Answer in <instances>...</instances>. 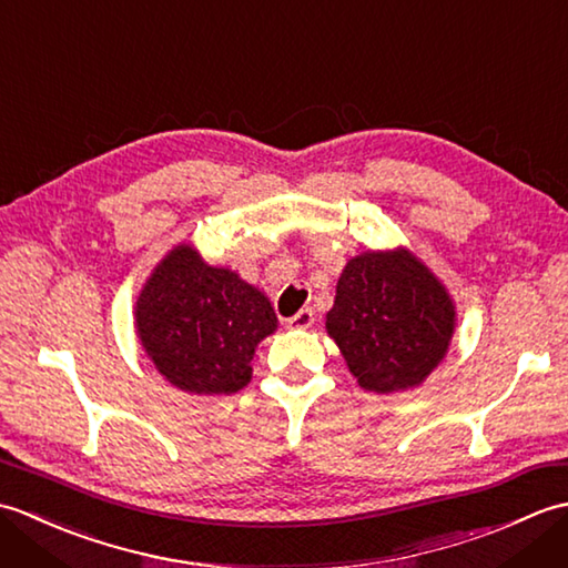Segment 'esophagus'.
<instances>
[{
    "label": "esophagus",
    "mask_w": 568,
    "mask_h": 568,
    "mask_svg": "<svg viewBox=\"0 0 568 568\" xmlns=\"http://www.w3.org/2000/svg\"><path fill=\"white\" fill-rule=\"evenodd\" d=\"M315 324V312L312 310H300L295 317L287 320V327L291 329H310Z\"/></svg>",
    "instance_id": "1"
}]
</instances>
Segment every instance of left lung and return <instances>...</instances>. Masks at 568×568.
<instances>
[{"mask_svg":"<svg viewBox=\"0 0 568 568\" xmlns=\"http://www.w3.org/2000/svg\"><path fill=\"white\" fill-rule=\"evenodd\" d=\"M456 329L444 283L405 246L348 258L336 283L327 334L364 390L417 388L437 368Z\"/></svg>","mask_w":568,"mask_h":568,"instance_id":"obj_1","label":"left lung"}]
</instances>
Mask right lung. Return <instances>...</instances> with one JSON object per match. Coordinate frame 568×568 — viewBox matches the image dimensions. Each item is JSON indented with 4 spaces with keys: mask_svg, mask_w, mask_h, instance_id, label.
Wrapping results in <instances>:
<instances>
[{
    "mask_svg": "<svg viewBox=\"0 0 568 568\" xmlns=\"http://www.w3.org/2000/svg\"><path fill=\"white\" fill-rule=\"evenodd\" d=\"M134 324L155 371L178 390L229 395L251 383V358L277 317L256 285L178 244L143 283Z\"/></svg>",
    "mask_w": 568,
    "mask_h": 568,
    "instance_id": "obj_1",
    "label": "right lung"
}]
</instances>
